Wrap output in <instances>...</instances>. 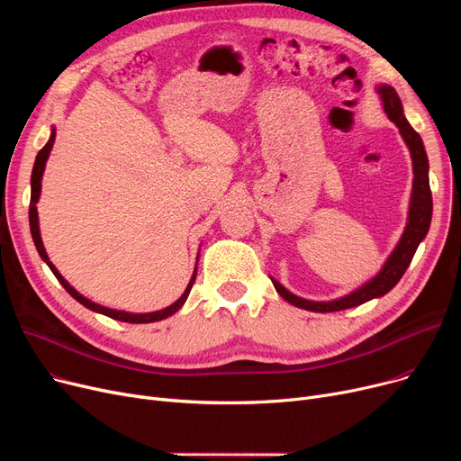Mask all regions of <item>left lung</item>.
<instances>
[{"label": "left lung", "instance_id": "1", "mask_svg": "<svg viewBox=\"0 0 461 461\" xmlns=\"http://www.w3.org/2000/svg\"><path fill=\"white\" fill-rule=\"evenodd\" d=\"M379 93H381L386 115H389V119L400 129V134L403 136L407 148L411 151V158H413L415 179H413V194H411L409 221H407L405 231L400 239L398 247L391 254V258L386 259L381 273L375 278H372L368 284L358 287L357 292H353L342 299L329 301V303L306 301L294 294H289L282 284L273 280L280 297L285 299L287 303H292L294 306H299V308H304L310 312H338V310L358 306L362 303L389 294L391 289L400 282V278L403 276L411 259H413V256L417 252V247L420 245V240L426 237V233L429 230L433 205H431V190H429V179H428V157L424 151V143H422L419 132L407 123L403 110H402V101H400L398 93L394 91V87L381 86Z\"/></svg>", "mask_w": 461, "mask_h": 461}]
</instances>
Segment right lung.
Returning <instances> with one entry per match:
<instances>
[{
  "mask_svg": "<svg viewBox=\"0 0 461 461\" xmlns=\"http://www.w3.org/2000/svg\"><path fill=\"white\" fill-rule=\"evenodd\" d=\"M54 140H56V132H52L50 140H48L44 148L37 153L35 166H33V172H32L30 228H32V237H33V243H35V247H37L39 256L46 261V265H48V267H50V271L56 275V278L59 280V284L67 289V294L75 297L80 304H84L86 308H89V310H93V312L104 313V316H108V318H112V320L125 321V323H153V321H160V320H164V318H167V316H172V313H176V312L183 306V303L186 301V297H188V294H190V289H192V284H194V280H196V271H194L192 280L188 282V285H186V289H185V294H183V295H181V297H179L172 306H167V308L158 310V312H151V313H129V312L110 310V308H104V306H101V304H95V303L87 301L86 297H82V295L77 292L75 287H70V285H68V282H67V280L58 273V269L54 267L52 261L48 259V256H46V252H44V247H42V240H41V233H39V218H37V205H35V203L39 202V196H41V179H42V172H44V164H46L48 155H50V149H52V145H54Z\"/></svg>",
  "mask_w": 461,
  "mask_h": 461,
  "instance_id": "right-lung-1",
  "label": "right lung"
}]
</instances>
